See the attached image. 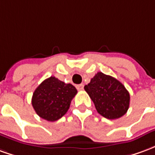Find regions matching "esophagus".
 Returning <instances> with one entry per match:
<instances>
[{"label": "esophagus", "mask_w": 155, "mask_h": 155, "mask_svg": "<svg viewBox=\"0 0 155 155\" xmlns=\"http://www.w3.org/2000/svg\"><path fill=\"white\" fill-rule=\"evenodd\" d=\"M76 88H77L78 91H83V89H84V84H78V85H76Z\"/></svg>", "instance_id": "obj_1"}]
</instances>
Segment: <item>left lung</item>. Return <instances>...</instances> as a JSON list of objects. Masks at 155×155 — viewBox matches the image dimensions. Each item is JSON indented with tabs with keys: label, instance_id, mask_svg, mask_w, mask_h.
<instances>
[{
	"label": "left lung",
	"instance_id": "1",
	"mask_svg": "<svg viewBox=\"0 0 155 155\" xmlns=\"http://www.w3.org/2000/svg\"><path fill=\"white\" fill-rule=\"evenodd\" d=\"M99 114L109 120H115L125 114L130 106V93L124 85L110 75L98 72L84 85Z\"/></svg>",
	"mask_w": 155,
	"mask_h": 155
}]
</instances>
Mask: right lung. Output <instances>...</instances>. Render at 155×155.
I'll return each mask as SVG.
<instances>
[{
  "label": "right lung",
  "mask_w": 155,
  "mask_h": 155,
  "mask_svg": "<svg viewBox=\"0 0 155 155\" xmlns=\"http://www.w3.org/2000/svg\"><path fill=\"white\" fill-rule=\"evenodd\" d=\"M76 94L77 90L74 85L51 76L34 91L32 106L41 118L53 122L66 114Z\"/></svg>",
  "instance_id": "obj_1"
}]
</instances>
